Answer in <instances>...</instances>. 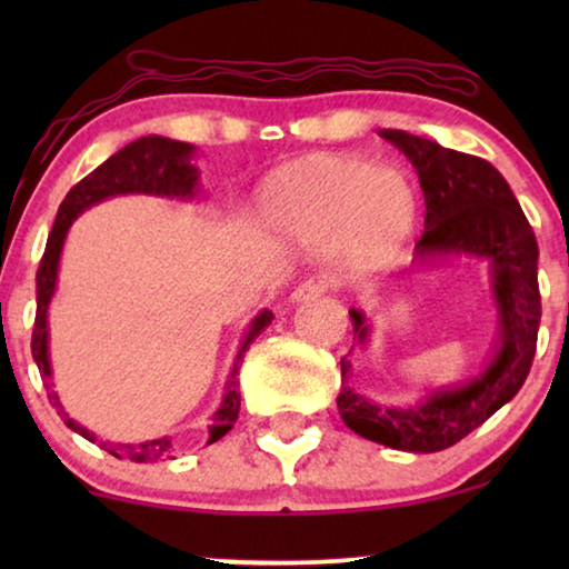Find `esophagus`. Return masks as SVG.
<instances>
[{
  "mask_svg": "<svg viewBox=\"0 0 569 569\" xmlns=\"http://www.w3.org/2000/svg\"><path fill=\"white\" fill-rule=\"evenodd\" d=\"M326 284L323 279H306V282H300L295 287L292 295H290V302H308V300H316L318 295L326 292Z\"/></svg>",
  "mask_w": 569,
  "mask_h": 569,
  "instance_id": "esophagus-1",
  "label": "esophagus"
}]
</instances>
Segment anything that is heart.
Listing matches in <instances>:
<instances>
[{
	"label": "heart",
	"mask_w": 569,
	"mask_h": 569,
	"mask_svg": "<svg viewBox=\"0 0 569 569\" xmlns=\"http://www.w3.org/2000/svg\"><path fill=\"white\" fill-rule=\"evenodd\" d=\"M256 207L274 236L295 243L329 240L347 271H376L399 259L415 238L419 193L399 168L362 154L313 152L263 178Z\"/></svg>",
	"instance_id": "b5f03b06"
}]
</instances>
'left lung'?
<instances>
[{"instance_id":"8db88e82","label":"left lung","mask_w":569,"mask_h":569,"mask_svg":"<svg viewBox=\"0 0 569 569\" xmlns=\"http://www.w3.org/2000/svg\"><path fill=\"white\" fill-rule=\"evenodd\" d=\"M380 137L407 154L425 193V232L415 246V267L453 259L485 261L489 298L497 310V337L479 372L435 386L415 403H380L349 386L352 360L341 357L339 415L349 430L407 453H435L456 446L520 391L536 355L541 321L539 246L500 170L487 160L446 150L432 139L401 129ZM357 345H368L372 326L362 310H349Z\"/></svg>"}]
</instances>
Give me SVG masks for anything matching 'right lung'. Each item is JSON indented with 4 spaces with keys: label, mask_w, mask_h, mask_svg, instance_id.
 Listing matches in <instances>:
<instances>
[{
    "label": "right lung",
    "mask_w": 569,
    "mask_h": 569,
    "mask_svg": "<svg viewBox=\"0 0 569 569\" xmlns=\"http://www.w3.org/2000/svg\"><path fill=\"white\" fill-rule=\"evenodd\" d=\"M197 158V147L189 142H178V139H168L160 134H147L139 137L127 147H121L119 152L111 154L103 166H98L90 176H84L72 191L67 193L61 201L57 222H53L49 243H46V253L41 259L36 274V326H33V360L41 370V378L46 388H49V401L57 407L59 417L64 419L69 430L82 435L84 440L100 442V448H106L108 453L116 458H129L134 463H154L162 458H170L173 453V438L162 435V438L144 440V442H111L100 440L96 432L69 417L64 403L59 401V393L53 391V368H51V352H49V306L53 300L59 284V261L61 251H64V240L69 236V228L80 217L84 209L100 204V201L113 199V197H127V193H144V197H160V199H176V201H193L201 197V183H199V168L193 166ZM274 321L271 310H259L248 323L240 339L236 360L224 380V393L220 407L212 411V425H209V440L207 446H212L228 435L236 425L238 411H240V391H238V370L243 365L246 349L251 347V341Z\"/></svg>",
    "instance_id": "add662e5"
}]
</instances>
